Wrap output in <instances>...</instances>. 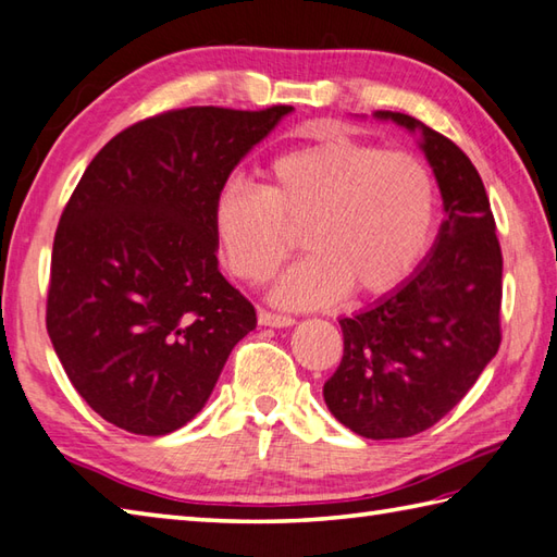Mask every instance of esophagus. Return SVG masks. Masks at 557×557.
<instances>
[{
  "label": "esophagus",
  "instance_id": "34e87169",
  "mask_svg": "<svg viewBox=\"0 0 557 557\" xmlns=\"http://www.w3.org/2000/svg\"><path fill=\"white\" fill-rule=\"evenodd\" d=\"M259 324L264 326H293L295 320L290 314H276V312H269V310H259Z\"/></svg>",
  "mask_w": 557,
  "mask_h": 557
}]
</instances>
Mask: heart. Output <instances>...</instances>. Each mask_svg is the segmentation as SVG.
Instances as JSON below:
<instances>
[{"label": "heart", "mask_w": 557, "mask_h": 557, "mask_svg": "<svg viewBox=\"0 0 557 557\" xmlns=\"http://www.w3.org/2000/svg\"><path fill=\"white\" fill-rule=\"evenodd\" d=\"M213 235L231 274L264 283L305 228V257L274 288L286 308H317L389 293L421 264L437 223V185L421 158L350 136H326L278 153L262 187H225Z\"/></svg>", "instance_id": "obj_1"}]
</instances>
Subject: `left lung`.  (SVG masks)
<instances>
[{
  "instance_id": "left-lung-1",
  "label": "left lung",
  "mask_w": 557,
  "mask_h": 557,
  "mask_svg": "<svg viewBox=\"0 0 557 557\" xmlns=\"http://www.w3.org/2000/svg\"><path fill=\"white\" fill-rule=\"evenodd\" d=\"M374 117L421 134L447 215L430 255L399 288L338 320L344 358L324 382V401L356 435L399 440L447 416L500 348L503 252L469 156L404 112Z\"/></svg>"
}]
</instances>
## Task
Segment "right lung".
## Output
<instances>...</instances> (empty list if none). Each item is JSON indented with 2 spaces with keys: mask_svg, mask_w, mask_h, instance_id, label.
Segmentation results:
<instances>
[{
  "mask_svg": "<svg viewBox=\"0 0 557 557\" xmlns=\"http://www.w3.org/2000/svg\"><path fill=\"white\" fill-rule=\"evenodd\" d=\"M290 106L183 108L103 146L54 233L48 334L66 377L108 423L168 435L195 418L252 302L219 271L213 201Z\"/></svg>",
  "mask_w": 557,
  "mask_h": 557,
  "instance_id": "right-lung-1",
  "label": "right lung"
}]
</instances>
